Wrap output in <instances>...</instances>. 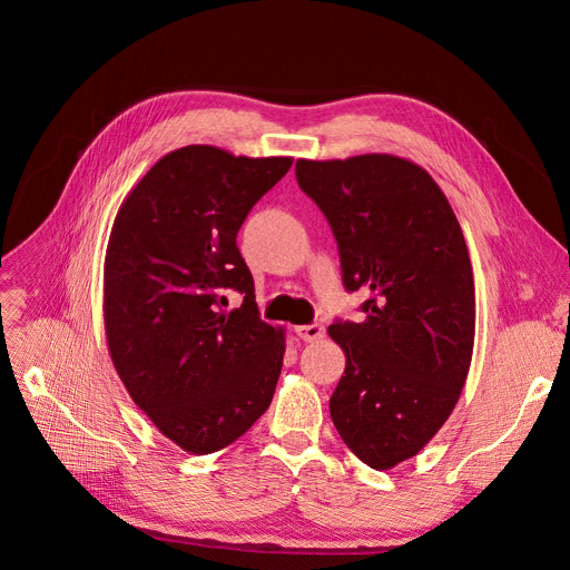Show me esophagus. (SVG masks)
Masks as SVG:
<instances>
[{
	"mask_svg": "<svg viewBox=\"0 0 570 570\" xmlns=\"http://www.w3.org/2000/svg\"><path fill=\"white\" fill-rule=\"evenodd\" d=\"M295 334H297L304 343H317V341L324 338V327H322V324H317V322H313V324H302V327L295 330Z\"/></svg>",
	"mask_w": 570,
	"mask_h": 570,
	"instance_id": "1",
	"label": "esophagus"
}]
</instances>
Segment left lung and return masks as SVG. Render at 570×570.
Here are the masks:
<instances>
[{
  "instance_id": "1",
  "label": "left lung",
  "mask_w": 570,
  "mask_h": 570,
  "mask_svg": "<svg viewBox=\"0 0 570 570\" xmlns=\"http://www.w3.org/2000/svg\"><path fill=\"white\" fill-rule=\"evenodd\" d=\"M299 189L327 216L343 284L370 291L363 322L336 320L347 356L330 413L372 469L417 455L453 413L475 334V291L460 223L413 161L370 153L297 159Z\"/></svg>"
}]
</instances>
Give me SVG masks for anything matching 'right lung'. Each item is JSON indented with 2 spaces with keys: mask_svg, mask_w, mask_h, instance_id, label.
Masks as SVG:
<instances>
[{
  "mask_svg": "<svg viewBox=\"0 0 570 570\" xmlns=\"http://www.w3.org/2000/svg\"><path fill=\"white\" fill-rule=\"evenodd\" d=\"M291 165L185 146L157 159L117 212L104 268L108 350L132 401L189 453L225 449L273 401L284 330L259 317L236 234ZM229 292L244 302L225 312Z\"/></svg>",
  "mask_w": 570,
  "mask_h": 570,
  "instance_id": "obj_1",
  "label": "right lung"
}]
</instances>
